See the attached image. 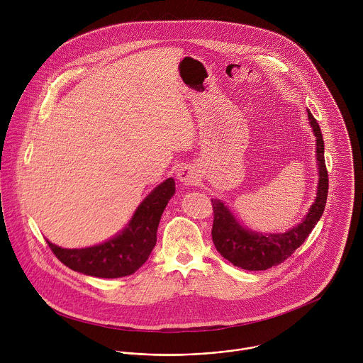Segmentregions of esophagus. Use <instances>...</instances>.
Instances as JSON below:
<instances>
[{
  "label": "esophagus",
  "instance_id": "esophagus-1",
  "mask_svg": "<svg viewBox=\"0 0 363 363\" xmlns=\"http://www.w3.org/2000/svg\"><path fill=\"white\" fill-rule=\"evenodd\" d=\"M176 176H177L179 182H182L186 186H197L201 182L199 170L194 166H191V164L180 166L177 169V174Z\"/></svg>",
  "mask_w": 363,
  "mask_h": 363
}]
</instances>
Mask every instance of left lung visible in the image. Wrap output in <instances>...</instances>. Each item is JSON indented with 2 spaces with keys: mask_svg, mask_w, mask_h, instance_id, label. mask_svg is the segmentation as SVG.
<instances>
[{
  "mask_svg": "<svg viewBox=\"0 0 363 363\" xmlns=\"http://www.w3.org/2000/svg\"><path fill=\"white\" fill-rule=\"evenodd\" d=\"M308 117L315 137V159L318 169L317 196L303 220L285 233H257L245 229L220 200H211L213 209L212 242L223 259L249 271H262L284 262L306 240L321 218L328 193V173L324 160L321 130L311 110Z\"/></svg>",
  "mask_w": 363,
  "mask_h": 363,
  "instance_id": "8db88e82",
  "label": "left lung"
}]
</instances>
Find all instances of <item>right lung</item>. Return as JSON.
<instances>
[{
  "instance_id": "1",
  "label": "right lung",
  "mask_w": 363,
  "mask_h": 363,
  "mask_svg": "<svg viewBox=\"0 0 363 363\" xmlns=\"http://www.w3.org/2000/svg\"><path fill=\"white\" fill-rule=\"evenodd\" d=\"M174 190L172 177L160 183L137 208L130 223L102 245L85 249H62L49 240L48 245L64 265L85 275L98 278L131 275L155 247L157 225Z\"/></svg>"
}]
</instances>
